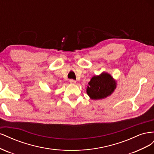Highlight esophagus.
<instances>
[{"label":"esophagus","mask_w":154,"mask_h":154,"mask_svg":"<svg viewBox=\"0 0 154 154\" xmlns=\"http://www.w3.org/2000/svg\"><path fill=\"white\" fill-rule=\"evenodd\" d=\"M69 82L71 83V84H75V83H76V82L75 80H70Z\"/></svg>","instance_id":"34e87169"}]
</instances>
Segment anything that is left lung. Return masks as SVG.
Masks as SVG:
<instances>
[{
  "label": "left lung",
  "instance_id": "obj_1",
  "mask_svg": "<svg viewBox=\"0 0 154 154\" xmlns=\"http://www.w3.org/2000/svg\"><path fill=\"white\" fill-rule=\"evenodd\" d=\"M88 84L87 93L90 98L101 100L112 94L117 83L110 74L103 72L93 76Z\"/></svg>",
  "mask_w": 154,
  "mask_h": 154
}]
</instances>
